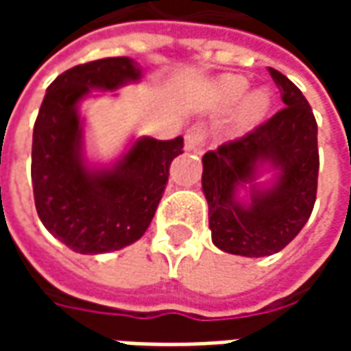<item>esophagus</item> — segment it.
Here are the masks:
<instances>
[{
  "mask_svg": "<svg viewBox=\"0 0 351 351\" xmlns=\"http://www.w3.org/2000/svg\"><path fill=\"white\" fill-rule=\"evenodd\" d=\"M206 138V128L205 123H193L190 130L186 131V135H184V148L186 150H199L203 143H205Z\"/></svg>",
  "mask_w": 351,
  "mask_h": 351,
  "instance_id": "obj_1",
  "label": "esophagus"
}]
</instances>
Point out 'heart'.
Returning a JSON list of instances; mask_svg holds the SVG:
<instances>
[{
    "mask_svg": "<svg viewBox=\"0 0 351 351\" xmlns=\"http://www.w3.org/2000/svg\"><path fill=\"white\" fill-rule=\"evenodd\" d=\"M248 90V82L241 77H228L218 84V95H220V103L223 108H229L237 105L244 97ZM271 108V97L269 93L263 90H254L246 95L243 103H241V110H239V120L244 125H254L263 120L267 112Z\"/></svg>",
    "mask_w": 351,
    "mask_h": 351,
    "instance_id": "b5f03b06",
    "label": "heart"
}]
</instances>
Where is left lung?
Wrapping results in <instances>:
<instances>
[{
    "instance_id": "left-lung-1",
    "label": "left lung",
    "mask_w": 351,
    "mask_h": 351,
    "mask_svg": "<svg viewBox=\"0 0 351 351\" xmlns=\"http://www.w3.org/2000/svg\"><path fill=\"white\" fill-rule=\"evenodd\" d=\"M284 108L243 137L203 156L208 228L220 250L272 256L299 235L316 203L317 123L308 101L286 75L269 67ZM273 171V180L258 176Z\"/></svg>"
}]
</instances>
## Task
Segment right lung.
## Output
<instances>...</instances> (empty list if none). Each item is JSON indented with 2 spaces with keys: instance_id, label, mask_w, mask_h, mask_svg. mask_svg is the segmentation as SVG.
<instances>
[{
  "instance_id": "right-lung-1",
  "label": "right lung",
  "mask_w": 351,
  "mask_h": 351,
  "mask_svg": "<svg viewBox=\"0 0 351 351\" xmlns=\"http://www.w3.org/2000/svg\"><path fill=\"white\" fill-rule=\"evenodd\" d=\"M141 77L128 56L75 65L47 88L39 108L32 146L35 208L43 226L77 254L120 250L145 235L171 161L182 154V137H138L112 165L88 163L80 101L92 90L114 92Z\"/></svg>"
}]
</instances>
